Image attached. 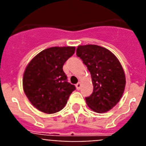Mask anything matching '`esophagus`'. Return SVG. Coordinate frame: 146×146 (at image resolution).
I'll use <instances>...</instances> for the list:
<instances>
[{"label":"esophagus","mask_w":146,"mask_h":146,"mask_svg":"<svg viewBox=\"0 0 146 146\" xmlns=\"http://www.w3.org/2000/svg\"><path fill=\"white\" fill-rule=\"evenodd\" d=\"M81 87V83L80 82H77V84H76V88H77V90H80Z\"/></svg>","instance_id":"esophagus-1"}]
</instances>
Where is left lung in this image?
Instances as JSON below:
<instances>
[{
  "mask_svg": "<svg viewBox=\"0 0 146 146\" xmlns=\"http://www.w3.org/2000/svg\"><path fill=\"white\" fill-rule=\"evenodd\" d=\"M77 56L91 73L94 90L86 101L96 113L109 111L119 102L124 91L126 78L123 69L114 54L94 44L78 46Z\"/></svg>",
  "mask_w": 146,
  "mask_h": 146,
  "instance_id": "left-lung-1",
  "label": "left lung"
}]
</instances>
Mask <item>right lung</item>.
<instances>
[{
	"mask_svg": "<svg viewBox=\"0 0 146 146\" xmlns=\"http://www.w3.org/2000/svg\"><path fill=\"white\" fill-rule=\"evenodd\" d=\"M75 51L74 47L46 49L30 62L23 75V90L29 101L47 114L61 110L76 89L67 80L63 66Z\"/></svg>",
	"mask_w": 146,
	"mask_h": 146,
	"instance_id": "1",
	"label": "right lung"
}]
</instances>
